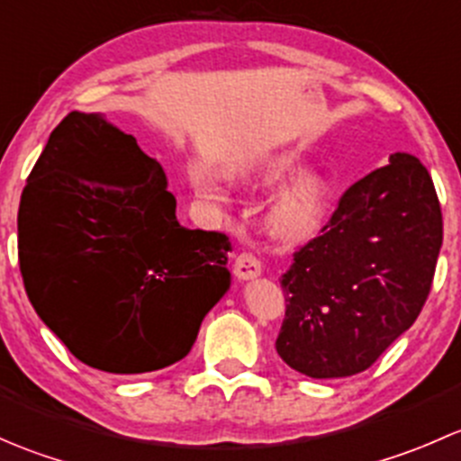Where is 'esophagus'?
<instances>
[{"label": "esophagus", "mask_w": 461, "mask_h": 461, "mask_svg": "<svg viewBox=\"0 0 461 461\" xmlns=\"http://www.w3.org/2000/svg\"><path fill=\"white\" fill-rule=\"evenodd\" d=\"M234 274L243 281L248 278H257L260 274V260L252 252H240L234 260Z\"/></svg>", "instance_id": "esophagus-1"}]
</instances>
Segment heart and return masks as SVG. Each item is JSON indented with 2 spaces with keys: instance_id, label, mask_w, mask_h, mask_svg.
Wrapping results in <instances>:
<instances>
[{
  "instance_id": "1",
  "label": "heart",
  "mask_w": 461,
  "mask_h": 461,
  "mask_svg": "<svg viewBox=\"0 0 461 461\" xmlns=\"http://www.w3.org/2000/svg\"><path fill=\"white\" fill-rule=\"evenodd\" d=\"M294 171V162L292 160H278L269 165L265 171L269 180H281ZM201 187L212 192L216 187L212 174H201ZM325 209V187L319 178L305 176V178L296 180L292 187H287L281 196L276 198L272 207V222L281 231L292 236H305L319 227L321 218H323Z\"/></svg>"
}]
</instances>
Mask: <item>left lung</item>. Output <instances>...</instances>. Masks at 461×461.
<instances>
[{"mask_svg": "<svg viewBox=\"0 0 461 461\" xmlns=\"http://www.w3.org/2000/svg\"><path fill=\"white\" fill-rule=\"evenodd\" d=\"M444 222L435 185L411 153H393L339 201L281 276L276 352L312 379L364 373L420 317Z\"/></svg>", "mask_w": 461, "mask_h": 461, "instance_id": "8db88e82", "label": "left lung"}]
</instances>
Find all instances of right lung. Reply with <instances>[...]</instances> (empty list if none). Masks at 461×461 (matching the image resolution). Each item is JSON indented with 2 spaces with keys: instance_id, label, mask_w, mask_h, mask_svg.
<instances>
[{
  "instance_id": "add662e5",
  "label": "right lung",
  "mask_w": 461,
  "mask_h": 461,
  "mask_svg": "<svg viewBox=\"0 0 461 461\" xmlns=\"http://www.w3.org/2000/svg\"><path fill=\"white\" fill-rule=\"evenodd\" d=\"M230 252L222 231L180 225L162 167L100 113L71 111L22 192L26 294L71 355L104 373L187 357L230 287Z\"/></svg>"
}]
</instances>
